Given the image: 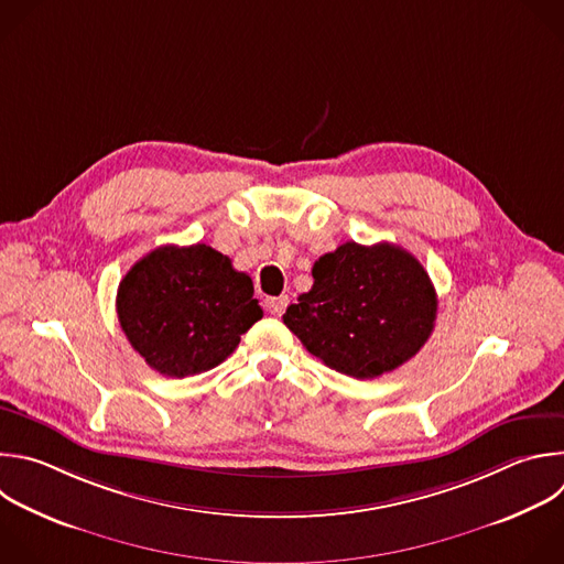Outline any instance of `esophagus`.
Returning <instances> with one entry per match:
<instances>
[{
    "mask_svg": "<svg viewBox=\"0 0 564 564\" xmlns=\"http://www.w3.org/2000/svg\"><path fill=\"white\" fill-rule=\"evenodd\" d=\"M288 303H290V296H288V294H281V296H274V299H265V307H268V312L274 314V316H281V314L285 312Z\"/></svg>",
    "mask_w": 564,
    "mask_h": 564,
    "instance_id": "obj_1",
    "label": "esophagus"
}]
</instances>
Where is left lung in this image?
I'll return each instance as SVG.
<instances>
[{
    "instance_id": "8db88e82",
    "label": "left lung",
    "mask_w": 564,
    "mask_h": 564,
    "mask_svg": "<svg viewBox=\"0 0 564 564\" xmlns=\"http://www.w3.org/2000/svg\"><path fill=\"white\" fill-rule=\"evenodd\" d=\"M314 285L283 323L327 367L377 379L408 362L427 343L438 299L430 274L394 243L347 241L312 268Z\"/></svg>"
}]
</instances>
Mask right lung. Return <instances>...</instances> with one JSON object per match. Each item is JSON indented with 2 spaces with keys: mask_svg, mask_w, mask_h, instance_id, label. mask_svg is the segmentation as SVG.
I'll use <instances>...</instances> for the list:
<instances>
[{
  "mask_svg": "<svg viewBox=\"0 0 564 564\" xmlns=\"http://www.w3.org/2000/svg\"><path fill=\"white\" fill-rule=\"evenodd\" d=\"M119 325L163 377L185 379L224 362L261 316L252 279L206 243L161 246L117 290Z\"/></svg>",
  "mask_w": 564,
  "mask_h": 564,
  "instance_id": "1",
  "label": "right lung"
}]
</instances>
